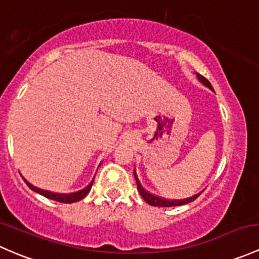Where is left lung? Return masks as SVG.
<instances>
[{"label":"left lung","mask_w":259,"mask_h":259,"mask_svg":"<svg viewBox=\"0 0 259 259\" xmlns=\"http://www.w3.org/2000/svg\"><path fill=\"white\" fill-rule=\"evenodd\" d=\"M197 76H198V79H199L200 82L204 83L205 86H208L210 90H213L210 82L207 79H205L204 76H202L200 74H197ZM134 177H135V180H137L138 190H139L140 195H142L143 199H144L149 205H153V207H178V205L188 204V203L193 202V200H195L198 197H199V194H197V195H194V197L188 198V199H184V200H166V199H163V198L155 197V195H153V194H150V193L146 192L144 188L142 187V184H140V182H139V179H138L135 170H134Z\"/></svg>","instance_id":"left-lung-1"}]
</instances>
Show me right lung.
Masks as SVG:
<instances>
[{"label": "right lung", "mask_w": 259, "mask_h": 259, "mask_svg": "<svg viewBox=\"0 0 259 259\" xmlns=\"http://www.w3.org/2000/svg\"><path fill=\"white\" fill-rule=\"evenodd\" d=\"M25 180L26 184L30 187V189H32L33 192L36 193H40L41 195H44V197L49 198V199H52V200H56V202H60V203H75V202H79V200L82 199V198H85L86 195H88V193L90 192L91 187H93V182L90 183V184L88 185V187L85 188V189L80 190V192L77 193H72V194H57V193H51V192H48V190H42V189H38V188L33 187L32 184H30V183L27 182L26 179Z\"/></svg>", "instance_id": "1"}]
</instances>
